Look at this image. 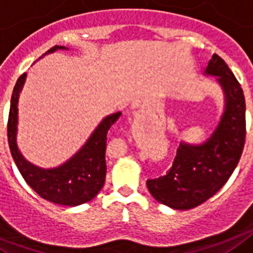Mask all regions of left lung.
<instances>
[{
  "label": "left lung",
  "instance_id": "left-lung-1",
  "mask_svg": "<svg viewBox=\"0 0 253 253\" xmlns=\"http://www.w3.org/2000/svg\"><path fill=\"white\" fill-rule=\"evenodd\" d=\"M205 76H214L224 94V112L206 141H182L172 168L159 178L148 179L151 196L175 210H188L214 196L234 172L246 139L243 90L229 67L212 54Z\"/></svg>",
  "mask_w": 253,
  "mask_h": 253
}]
</instances>
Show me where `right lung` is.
Listing matches in <instances>:
<instances>
[{"mask_svg":"<svg viewBox=\"0 0 253 253\" xmlns=\"http://www.w3.org/2000/svg\"><path fill=\"white\" fill-rule=\"evenodd\" d=\"M69 50L67 47L56 45L45 52L53 53L56 50ZM26 80V74L17 79L12 91L8 114L7 137L11 155L14 158L19 172L30 187L39 196L50 203L65 206H78L87 203L99 193L105 182V146L107 133L112 125L122 113L116 112L100 121L89 139L76 153L61 166L54 168H41L26 160L17 146V124H19V98Z\"/></svg>","mask_w":253,"mask_h":253,"instance_id":"right-lung-1","label":"right lung"}]
</instances>
